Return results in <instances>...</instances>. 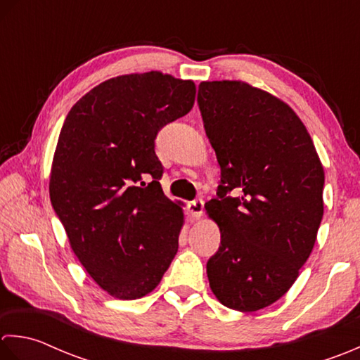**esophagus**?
Listing matches in <instances>:
<instances>
[{
	"label": "esophagus",
	"instance_id": "34e87169",
	"mask_svg": "<svg viewBox=\"0 0 360 360\" xmlns=\"http://www.w3.org/2000/svg\"><path fill=\"white\" fill-rule=\"evenodd\" d=\"M203 207L205 203L202 199H195L193 202L188 203V212H189V217L195 221V219H199L203 214Z\"/></svg>",
	"mask_w": 360,
	"mask_h": 360
}]
</instances>
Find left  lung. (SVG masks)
<instances>
[{"mask_svg":"<svg viewBox=\"0 0 360 360\" xmlns=\"http://www.w3.org/2000/svg\"><path fill=\"white\" fill-rule=\"evenodd\" d=\"M197 104L221 166L217 197L205 205L221 229L207 262L211 290L230 309L259 311L290 289L312 252L323 166L304 124L267 91L202 82Z\"/></svg>","mask_w":360,"mask_h":360,"instance_id":"obj_1","label":"left lung"}]
</instances>
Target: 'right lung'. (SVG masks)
Masks as SVG:
<instances>
[{
    "instance_id": "add662e5",
    "label": "right lung",
    "mask_w": 360,
    "mask_h": 360,
    "mask_svg": "<svg viewBox=\"0 0 360 360\" xmlns=\"http://www.w3.org/2000/svg\"><path fill=\"white\" fill-rule=\"evenodd\" d=\"M194 98L193 80L120 76L88 91L63 122L51 203L80 264L115 298L148 295L179 250L183 212L161 189L155 138Z\"/></svg>"
}]
</instances>
